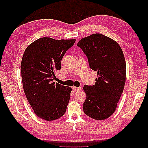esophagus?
Wrapping results in <instances>:
<instances>
[{
  "label": "esophagus",
  "instance_id": "esophagus-1",
  "mask_svg": "<svg viewBox=\"0 0 148 148\" xmlns=\"http://www.w3.org/2000/svg\"><path fill=\"white\" fill-rule=\"evenodd\" d=\"M72 89H73L74 91H79L82 89L81 87H76V86H73Z\"/></svg>",
  "mask_w": 148,
  "mask_h": 148
}]
</instances>
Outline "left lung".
Instances as JSON below:
<instances>
[{"label":"left lung","instance_id":"1","mask_svg":"<svg viewBox=\"0 0 148 148\" xmlns=\"http://www.w3.org/2000/svg\"><path fill=\"white\" fill-rule=\"evenodd\" d=\"M77 46L87 57L90 69L97 72L95 84L83 87L86 94L84 113L95 120H105L115 112L124 89L123 51L117 42L99 33L82 39Z\"/></svg>","mask_w":148,"mask_h":148}]
</instances>
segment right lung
Returning <instances> with one entry per match:
<instances>
[{"label": "right lung", "mask_w": 148, "mask_h": 148, "mask_svg": "<svg viewBox=\"0 0 148 148\" xmlns=\"http://www.w3.org/2000/svg\"><path fill=\"white\" fill-rule=\"evenodd\" d=\"M75 42L39 38L23 53L21 71L24 92L34 113L45 120L59 119L66 112L71 88L53 81L56 71L61 69L62 58Z\"/></svg>", "instance_id": "1"}]
</instances>
